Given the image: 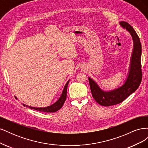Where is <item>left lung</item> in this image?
<instances>
[{"label": "left lung", "instance_id": "obj_1", "mask_svg": "<svg viewBox=\"0 0 148 148\" xmlns=\"http://www.w3.org/2000/svg\"><path fill=\"white\" fill-rule=\"evenodd\" d=\"M120 25L131 34L133 40V50L128 77L122 86L110 91H104L91 78H88L91 91L94 99L103 106H111L122 102L138 88L142 80L141 44L136 31L125 21H121Z\"/></svg>", "mask_w": 148, "mask_h": 148}]
</instances>
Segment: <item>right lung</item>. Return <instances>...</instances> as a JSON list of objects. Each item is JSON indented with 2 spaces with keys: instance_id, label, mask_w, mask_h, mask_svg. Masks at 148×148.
I'll return each mask as SVG.
<instances>
[{
  "instance_id": "obj_1",
  "label": "right lung",
  "mask_w": 148,
  "mask_h": 148,
  "mask_svg": "<svg viewBox=\"0 0 148 148\" xmlns=\"http://www.w3.org/2000/svg\"><path fill=\"white\" fill-rule=\"evenodd\" d=\"M69 80L67 83H66L65 86L64 88L63 92L62 93V95L60 97V98L58 99L57 101H56L54 104H53L52 105L48 106L46 107H41V108H38V107H30L28 106L30 109H34L36 110H38L40 112H57V110H59L62 108V107L63 106L64 102L66 100V91H67V87H68V84H69ZM24 106H25V104H23ZM26 107H27V106H26Z\"/></svg>"
}]
</instances>
